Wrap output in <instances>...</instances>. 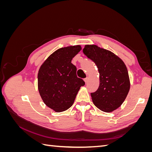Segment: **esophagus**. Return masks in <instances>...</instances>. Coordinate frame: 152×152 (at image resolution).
I'll list each match as a JSON object with an SVG mask.
<instances>
[{
  "instance_id": "obj_1",
  "label": "esophagus",
  "mask_w": 152,
  "mask_h": 152,
  "mask_svg": "<svg viewBox=\"0 0 152 152\" xmlns=\"http://www.w3.org/2000/svg\"><path fill=\"white\" fill-rule=\"evenodd\" d=\"M84 82H86V84H87V82H88V78L86 77V79H84Z\"/></svg>"
}]
</instances>
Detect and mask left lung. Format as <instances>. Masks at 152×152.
Returning <instances> with one entry per match:
<instances>
[{"instance_id":"8db88e82","label":"left lung","mask_w":152,"mask_h":152,"mask_svg":"<svg viewBox=\"0 0 152 152\" xmlns=\"http://www.w3.org/2000/svg\"><path fill=\"white\" fill-rule=\"evenodd\" d=\"M86 56L94 62L99 73V86L91 96L96 107L104 112L117 109L130 89L127 69L121 59L110 50L96 45H86Z\"/></svg>"}]
</instances>
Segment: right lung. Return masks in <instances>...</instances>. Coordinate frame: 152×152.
<instances>
[{
    "label": "right lung",
    "instance_id": "add662e5",
    "mask_svg": "<svg viewBox=\"0 0 152 152\" xmlns=\"http://www.w3.org/2000/svg\"><path fill=\"white\" fill-rule=\"evenodd\" d=\"M81 50L80 45L58 49L48 57L38 73V88L43 102L56 112L70 108L84 81L78 78L72 59Z\"/></svg>",
    "mask_w": 152,
    "mask_h": 152
}]
</instances>
